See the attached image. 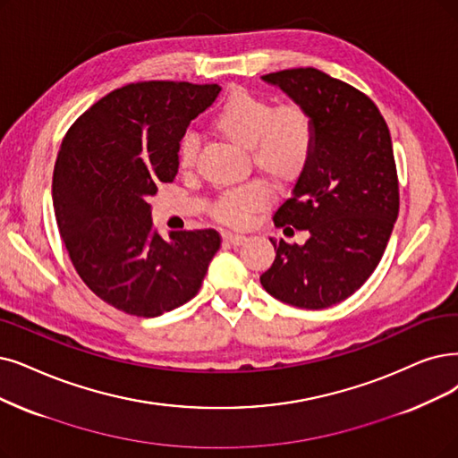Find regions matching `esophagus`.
<instances>
[{"label":"esophagus","instance_id":"obj_1","mask_svg":"<svg viewBox=\"0 0 458 458\" xmlns=\"http://www.w3.org/2000/svg\"><path fill=\"white\" fill-rule=\"evenodd\" d=\"M224 241L229 242V244H233V246H239V244H242V242L246 241V236L234 234V233H224Z\"/></svg>","mask_w":458,"mask_h":458}]
</instances>
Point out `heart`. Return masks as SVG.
<instances>
[{"label": "heart", "instance_id": "heart-1", "mask_svg": "<svg viewBox=\"0 0 458 458\" xmlns=\"http://www.w3.org/2000/svg\"><path fill=\"white\" fill-rule=\"evenodd\" d=\"M214 130L250 148L253 165L274 182L297 180L310 165L318 146V120L299 101L276 105L274 101L236 89L216 108L210 120ZM199 140L186 133L180 139L176 157L182 171L195 165ZM268 200V191L259 182L225 191L216 200L214 217L229 225H246L251 216Z\"/></svg>", "mask_w": 458, "mask_h": 458}]
</instances>
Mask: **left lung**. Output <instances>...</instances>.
<instances>
[{
  "label": "left lung",
  "instance_id": "1",
  "mask_svg": "<svg viewBox=\"0 0 458 458\" xmlns=\"http://www.w3.org/2000/svg\"><path fill=\"white\" fill-rule=\"evenodd\" d=\"M318 120V146L289 199L274 212L285 234L270 239L276 258L261 285L285 304L321 310L338 304L370 278L398 216V174L387 122L360 89L314 67L268 72Z\"/></svg>",
  "mask_w": 458,
  "mask_h": 458
}]
</instances>
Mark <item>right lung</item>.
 Wrapping results in <instances>:
<instances>
[{"label": "right lung", "mask_w": 458, "mask_h": 458, "mask_svg": "<svg viewBox=\"0 0 458 458\" xmlns=\"http://www.w3.org/2000/svg\"><path fill=\"white\" fill-rule=\"evenodd\" d=\"M217 84L142 81L91 105L65 133L52 178L58 229L96 295L130 316L157 318L191 301L222 236L176 231L163 241L148 199L178 173L176 148Z\"/></svg>", "instance_id": "1"}]
</instances>
